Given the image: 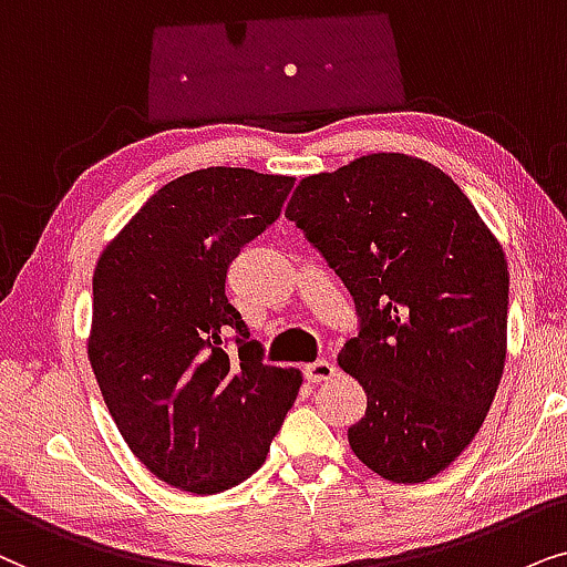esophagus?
<instances>
[{
	"label": "esophagus",
	"instance_id": "34e87169",
	"mask_svg": "<svg viewBox=\"0 0 567 567\" xmlns=\"http://www.w3.org/2000/svg\"><path fill=\"white\" fill-rule=\"evenodd\" d=\"M303 373H306L308 383H323V381L334 379L337 368H334V362H329V360H316V362H311V365L303 368Z\"/></svg>",
	"mask_w": 567,
	"mask_h": 567
}]
</instances>
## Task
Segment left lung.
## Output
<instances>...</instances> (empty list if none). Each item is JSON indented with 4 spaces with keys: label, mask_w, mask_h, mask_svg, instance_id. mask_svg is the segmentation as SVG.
<instances>
[{
    "label": "left lung",
    "mask_w": 567,
    "mask_h": 567,
    "mask_svg": "<svg viewBox=\"0 0 567 567\" xmlns=\"http://www.w3.org/2000/svg\"><path fill=\"white\" fill-rule=\"evenodd\" d=\"M285 217L354 298L362 329L339 368L365 391L347 430L354 456L391 482H425L470 446L508 352V261L466 194L404 153L313 173Z\"/></svg>",
    "instance_id": "left-lung-1"
}]
</instances>
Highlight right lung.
<instances>
[{"label": "right lung", "mask_w": 567, "mask_h": 567, "mask_svg": "<svg viewBox=\"0 0 567 567\" xmlns=\"http://www.w3.org/2000/svg\"><path fill=\"white\" fill-rule=\"evenodd\" d=\"M292 176L202 168L173 178L97 256L87 358L132 454L194 495L264 464L296 402L298 368L261 362L225 296L228 264L282 213ZM228 330L239 358L224 352Z\"/></svg>", "instance_id": "right-lung-1"}]
</instances>
